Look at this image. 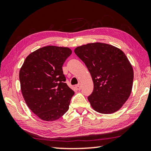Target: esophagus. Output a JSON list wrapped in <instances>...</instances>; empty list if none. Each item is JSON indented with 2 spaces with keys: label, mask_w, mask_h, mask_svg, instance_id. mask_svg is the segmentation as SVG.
I'll return each mask as SVG.
<instances>
[{
  "label": "esophagus",
  "mask_w": 151,
  "mask_h": 151,
  "mask_svg": "<svg viewBox=\"0 0 151 151\" xmlns=\"http://www.w3.org/2000/svg\"><path fill=\"white\" fill-rule=\"evenodd\" d=\"M75 88L76 89V90H81V84H78L77 85L75 86Z\"/></svg>",
  "instance_id": "obj_1"
}]
</instances>
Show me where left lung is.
<instances>
[{"label": "left lung", "instance_id": "1", "mask_svg": "<svg viewBox=\"0 0 151 151\" xmlns=\"http://www.w3.org/2000/svg\"><path fill=\"white\" fill-rule=\"evenodd\" d=\"M75 53L85 63L93 82V91L88 99L101 114L117 111L132 91L134 71L124 53L118 48L102 43L76 47Z\"/></svg>", "mask_w": 151, "mask_h": 151}]
</instances>
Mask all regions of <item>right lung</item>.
Returning a JSON list of instances; mask_svg holds the SVG:
<instances>
[{
	"instance_id": "obj_1",
	"label": "right lung",
	"mask_w": 151,
	"mask_h": 151,
	"mask_svg": "<svg viewBox=\"0 0 151 151\" xmlns=\"http://www.w3.org/2000/svg\"><path fill=\"white\" fill-rule=\"evenodd\" d=\"M69 48L47 46L28 55L19 71L21 92L32 111L41 119H58L69 110L75 92L65 83L62 66Z\"/></svg>"
}]
</instances>
